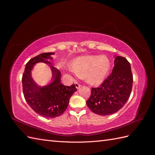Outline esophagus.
I'll list each match as a JSON object with an SVG mask.
<instances>
[{"label":"esophagus","mask_w":155,"mask_h":155,"mask_svg":"<svg viewBox=\"0 0 155 155\" xmlns=\"http://www.w3.org/2000/svg\"><path fill=\"white\" fill-rule=\"evenodd\" d=\"M81 86H82V85H81V84H79V83H76V87L78 89H79Z\"/></svg>","instance_id":"34e87169"}]
</instances>
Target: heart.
<instances>
[{
	"label": "heart",
	"instance_id": "heart-1",
	"mask_svg": "<svg viewBox=\"0 0 155 155\" xmlns=\"http://www.w3.org/2000/svg\"><path fill=\"white\" fill-rule=\"evenodd\" d=\"M110 61L105 55H85L75 59L71 69L80 78L92 85L101 83L110 69Z\"/></svg>",
	"mask_w": 155,
	"mask_h": 155
}]
</instances>
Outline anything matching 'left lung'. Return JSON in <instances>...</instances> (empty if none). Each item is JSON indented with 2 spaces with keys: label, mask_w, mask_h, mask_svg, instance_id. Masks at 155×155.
Wrapping results in <instances>:
<instances>
[{
  "label": "left lung",
  "mask_w": 155,
  "mask_h": 155,
  "mask_svg": "<svg viewBox=\"0 0 155 155\" xmlns=\"http://www.w3.org/2000/svg\"><path fill=\"white\" fill-rule=\"evenodd\" d=\"M133 82L130 63L125 58L117 56L112 73L100 87L91 88V94L87 101L88 107L101 116L118 112L127 101Z\"/></svg>",
  "instance_id": "8db88e82"
}]
</instances>
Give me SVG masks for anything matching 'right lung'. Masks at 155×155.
<instances>
[{
    "label": "right lung",
    "mask_w": 155,
    "mask_h": 155,
    "mask_svg": "<svg viewBox=\"0 0 155 155\" xmlns=\"http://www.w3.org/2000/svg\"><path fill=\"white\" fill-rule=\"evenodd\" d=\"M54 53H43L31 58L26 64L22 78V91L27 104L36 113L45 118H55L61 115L67 109L70 97L77 91L76 86H65L61 83V72L51 66L53 82L48 86L39 87L31 77V70L38 62L50 63Z\"/></svg>",
    "instance_id": "right-lung-1"
}]
</instances>
